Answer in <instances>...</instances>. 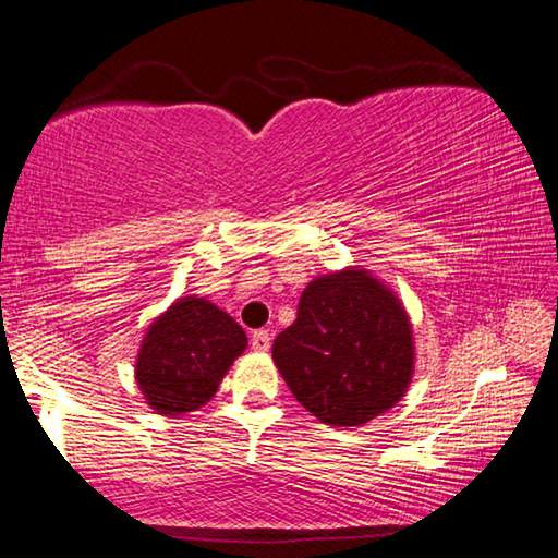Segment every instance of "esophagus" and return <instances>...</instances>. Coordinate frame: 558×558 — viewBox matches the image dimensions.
Wrapping results in <instances>:
<instances>
[{
  "label": "esophagus",
  "instance_id": "obj_1",
  "mask_svg": "<svg viewBox=\"0 0 558 558\" xmlns=\"http://www.w3.org/2000/svg\"><path fill=\"white\" fill-rule=\"evenodd\" d=\"M251 347L256 349V352H268V349H270V332H268V329H256V332L251 335Z\"/></svg>",
  "mask_w": 558,
  "mask_h": 558
}]
</instances>
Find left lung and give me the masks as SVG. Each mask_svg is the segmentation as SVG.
I'll use <instances>...</instances> for the list:
<instances>
[{
  "label": "left lung",
  "mask_w": 558,
  "mask_h": 558,
  "mask_svg": "<svg viewBox=\"0 0 558 558\" xmlns=\"http://www.w3.org/2000/svg\"><path fill=\"white\" fill-rule=\"evenodd\" d=\"M295 399L329 426H362L401 399L413 372L403 307L362 270L310 282L298 319L272 342Z\"/></svg>",
  "instance_id": "1"
}]
</instances>
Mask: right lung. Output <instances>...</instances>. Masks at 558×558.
<instances>
[{"label": "right lung", "mask_w": 558, "mask_h": 558, "mask_svg": "<svg viewBox=\"0 0 558 558\" xmlns=\"http://www.w3.org/2000/svg\"><path fill=\"white\" fill-rule=\"evenodd\" d=\"M245 342L241 325L209 300H177L149 327L140 349V389L147 403L165 415L202 409Z\"/></svg>", "instance_id": "1"}]
</instances>
